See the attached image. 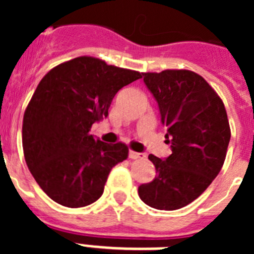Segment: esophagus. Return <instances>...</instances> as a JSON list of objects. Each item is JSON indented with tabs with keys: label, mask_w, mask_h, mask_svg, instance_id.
<instances>
[{
	"label": "esophagus",
	"mask_w": 254,
	"mask_h": 254,
	"mask_svg": "<svg viewBox=\"0 0 254 254\" xmlns=\"http://www.w3.org/2000/svg\"><path fill=\"white\" fill-rule=\"evenodd\" d=\"M145 154H141V152H136V151H129V159L132 160H137V159H145Z\"/></svg>",
	"instance_id": "esophagus-1"
}]
</instances>
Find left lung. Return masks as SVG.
<instances>
[{"label":"left lung","mask_w":254,"mask_h":254,"mask_svg":"<svg viewBox=\"0 0 254 254\" xmlns=\"http://www.w3.org/2000/svg\"><path fill=\"white\" fill-rule=\"evenodd\" d=\"M158 102L172 154L149 155L156 177L138 187L150 207L173 211L193 202L216 178L226 158L230 126L225 107L202 76L190 69L143 72Z\"/></svg>","instance_id":"8db88e82"}]
</instances>
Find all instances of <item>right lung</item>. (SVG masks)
I'll return each instance as SVG.
<instances>
[{"label":"right lung","instance_id":"1","mask_svg":"<svg viewBox=\"0 0 254 254\" xmlns=\"http://www.w3.org/2000/svg\"><path fill=\"white\" fill-rule=\"evenodd\" d=\"M142 77L133 69L81 56L58 64L40 80L24 113L22 150L39 187L71 208L99 199L112 168L128 158L123 142L90 134L108 116L114 95Z\"/></svg>","mask_w":254,"mask_h":254}]
</instances>
